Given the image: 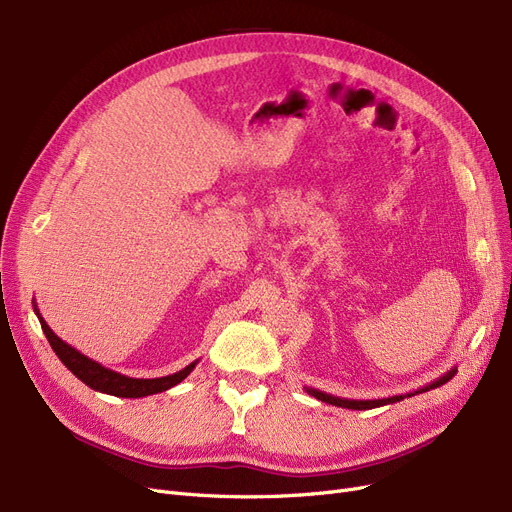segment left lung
Instances as JSON below:
<instances>
[{
	"label": "left lung",
	"mask_w": 512,
	"mask_h": 512,
	"mask_svg": "<svg viewBox=\"0 0 512 512\" xmlns=\"http://www.w3.org/2000/svg\"><path fill=\"white\" fill-rule=\"evenodd\" d=\"M456 366L450 368L446 374H441L439 379L431 381L429 385L420 387V389H414L410 393H402V395H391V397H383V399H347V397H337V395H330V393H324L320 389H311V387H305V391L309 395H314L316 399H320V402H326L330 406H339V408H349V410H372V408H381V406H387V404H395V402H402L404 397H412V395H418V393H425L429 389H435V387H441L443 383H448L452 376L456 374Z\"/></svg>",
	"instance_id": "obj_1"
}]
</instances>
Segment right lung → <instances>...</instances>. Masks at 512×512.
<instances>
[{
  "mask_svg": "<svg viewBox=\"0 0 512 512\" xmlns=\"http://www.w3.org/2000/svg\"><path fill=\"white\" fill-rule=\"evenodd\" d=\"M33 309H35V316L39 318V324L43 328V335L50 341L52 349L56 351V355L60 358V362L69 368L81 383H85L90 389L100 391V393H108V395H115V397H146L152 393H161L167 391L171 387H175L177 383H182L186 376L194 370V366L198 364L192 362L186 368H182L180 372H173L167 376H161V379H131V376H125L121 372H115L110 368H104L102 364L94 362L83 355L81 351H77L75 347H71L69 343H64L56 332L48 326V322L41 318L37 303L33 301Z\"/></svg>",
  "mask_w": 512,
  "mask_h": 512,
  "instance_id": "1",
  "label": "right lung"
}]
</instances>
